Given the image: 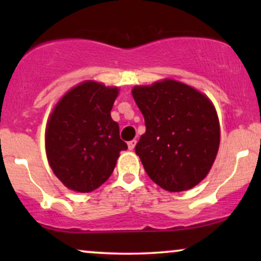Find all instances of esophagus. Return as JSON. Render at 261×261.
Listing matches in <instances>:
<instances>
[{
  "instance_id": "34e87169",
  "label": "esophagus",
  "mask_w": 261,
  "mask_h": 261,
  "mask_svg": "<svg viewBox=\"0 0 261 261\" xmlns=\"http://www.w3.org/2000/svg\"><path fill=\"white\" fill-rule=\"evenodd\" d=\"M135 145H136V140H131L127 142V147L128 149H134L135 148Z\"/></svg>"
}]
</instances>
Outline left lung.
<instances>
[{"mask_svg": "<svg viewBox=\"0 0 261 261\" xmlns=\"http://www.w3.org/2000/svg\"><path fill=\"white\" fill-rule=\"evenodd\" d=\"M146 133L135 152L146 173L168 191H184L207 175L220 146L216 110L207 97L176 81L135 87Z\"/></svg>", "mask_w": 261, "mask_h": 261, "instance_id": "1", "label": "left lung"}]
</instances>
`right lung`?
<instances>
[{"instance_id":"1","label":"right lung","mask_w":261,"mask_h":261,"mask_svg":"<svg viewBox=\"0 0 261 261\" xmlns=\"http://www.w3.org/2000/svg\"><path fill=\"white\" fill-rule=\"evenodd\" d=\"M118 88L81 83L66 93L50 116L45 147L50 167L68 189L89 193L112 175L120 151L119 124L110 116Z\"/></svg>"}]
</instances>
